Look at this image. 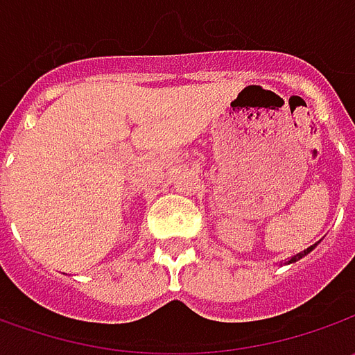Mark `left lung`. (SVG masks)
<instances>
[{
  "instance_id": "left-lung-1",
  "label": "left lung",
  "mask_w": 355,
  "mask_h": 355,
  "mask_svg": "<svg viewBox=\"0 0 355 355\" xmlns=\"http://www.w3.org/2000/svg\"><path fill=\"white\" fill-rule=\"evenodd\" d=\"M316 245H318V243H316ZM316 245H312V247H308V249H304V251H302V252H298V254H294L293 259H288V265H291V263H296V261H300V259H302L304 254H308V252L312 251V249H314Z\"/></svg>"
}]
</instances>
